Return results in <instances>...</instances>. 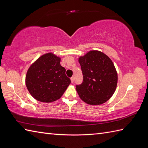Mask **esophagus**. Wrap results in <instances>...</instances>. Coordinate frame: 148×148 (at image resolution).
<instances>
[{
  "label": "esophagus",
  "mask_w": 148,
  "mask_h": 148,
  "mask_svg": "<svg viewBox=\"0 0 148 148\" xmlns=\"http://www.w3.org/2000/svg\"><path fill=\"white\" fill-rule=\"evenodd\" d=\"M71 83H73L74 81V77H72L71 78Z\"/></svg>",
  "instance_id": "34e87169"
}]
</instances>
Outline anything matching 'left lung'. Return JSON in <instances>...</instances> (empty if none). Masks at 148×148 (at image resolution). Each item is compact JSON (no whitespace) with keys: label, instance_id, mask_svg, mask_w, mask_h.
I'll use <instances>...</instances> for the list:
<instances>
[{"label":"left lung","instance_id":"obj_1","mask_svg":"<svg viewBox=\"0 0 148 148\" xmlns=\"http://www.w3.org/2000/svg\"><path fill=\"white\" fill-rule=\"evenodd\" d=\"M83 75V82L76 86L80 99L88 104L100 105L114 94L118 83L114 65L108 55L91 50L78 58Z\"/></svg>","mask_w":148,"mask_h":148}]
</instances>
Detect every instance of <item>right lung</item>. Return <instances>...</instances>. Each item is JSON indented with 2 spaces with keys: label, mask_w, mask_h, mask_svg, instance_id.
<instances>
[{
  "label": "right lung",
  "mask_w": 148,
  "mask_h": 148,
  "mask_svg": "<svg viewBox=\"0 0 148 148\" xmlns=\"http://www.w3.org/2000/svg\"><path fill=\"white\" fill-rule=\"evenodd\" d=\"M60 61V57L50 52L40 56L29 67L25 84L36 100L45 103L55 102L63 95L71 84Z\"/></svg>",
  "instance_id": "right-lung-1"
}]
</instances>
